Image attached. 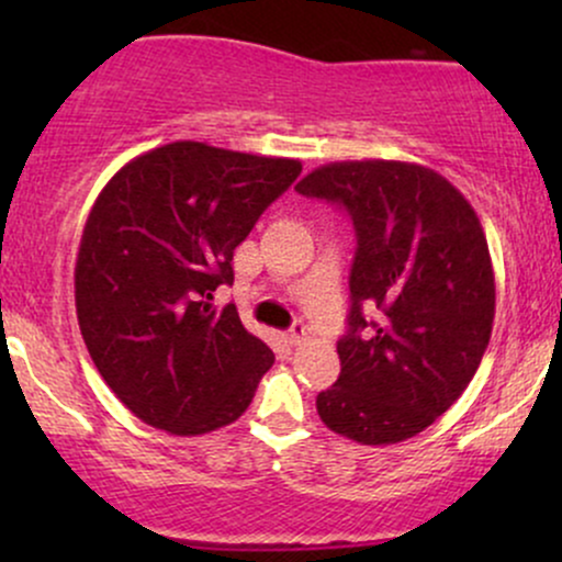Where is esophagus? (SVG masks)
<instances>
[{
	"instance_id": "34e87169",
	"label": "esophagus",
	"mask_w": 562,
	"mask_h": 562,
	"mask_svg": "<svg viewBox=\"0 0 562 562\" xmlns=\"http://www.w3.org/2000/svg\"><path fill=\"white\" fill-rule=\"evenodd\" d=\"M303 335H306V327H303V325H295L293 330H290V333L285 335V340H288L290 346H295V344H301Z\"/></svg>"
}]
</instances>
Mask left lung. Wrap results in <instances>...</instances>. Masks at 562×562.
Wrapping results in <instances>:
<instances>
[{
	"instance_id": "1",
	"label": "left lung",
	"mask_w": 562,
	"mask_h": 562,
	"mask_svg": "<svg viewBox=\"0 0 562 562\" xmlns=\"http://www.w3.org/2000/svg\"><path fill=\"white\" fill-rule=\"evenodd\" d=\"M295 190L344 205L357 229L340 375L317 396L322 423L367 447L406 441L462 396L492 338L479 216L449 179L404 160L327 164Z\"/></svg>"
}]
</instances>
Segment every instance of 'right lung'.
Listing matches in <instances>:
<instances>
[{
  "mask_svg": "<svg viewBox=\"0 0 562 562\" xmlns=\"http://www.w3.org/2000/svg\"><path fill=\"white\" fill-rule=\"evenodd\" d=\"M301 160L171 142L102 187L76 259V314L102 380L142 423L200 436L235 423L274 364L243 327L232 256Z\"/></svg>",
  "mask_w": 562,
  "mask_h": 562,
  "instance_id": "add662e5",
  "label": "right lung"
}]
</instances>
